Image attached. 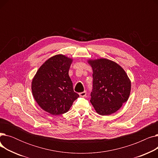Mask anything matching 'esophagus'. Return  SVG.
I'll use <instances>...</instances> for the list:
<instances>
[{
    "label": "esophagus",
    "instance_id": "34e87169",
    "mask_svg": "<svg viewBox=\"0 0 158 158\" xmlns=\"http://www.w3.org/2000/svg\"><path fill=\"white\" fill-rule=\"evenodd\" d=\"M79 95H80V97H85L86 95V91H84L83 92L79 93Z\"/></svg>",
    "mask_w": 158,
    "mask_h": 158
}]
</instances>
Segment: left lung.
<instances>
[{
	"label": "left lung",
	"instance_id": "obj_1",
	"mask_svg": "<svg viewBox=\"0 0 158 158\" xmlns=\"http://www.w3.org/2000/svg\"><path fill=\"white\" fill-rule=\"evenodd\" d=\"M93 69V88L90 102L97 113L109 115L127 102L131 81L120 65L107 59L89 60Z\"/></svg>",
	"mask_w": 158,
	"mask_h": 158
}]
</instances>
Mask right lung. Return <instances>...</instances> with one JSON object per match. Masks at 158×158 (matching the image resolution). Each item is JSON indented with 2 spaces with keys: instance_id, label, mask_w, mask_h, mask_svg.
Instances as JSON below:
<instances>
[{
  "instance_id": "right-lung-1",
  "label": "right lung",
  "mask_w": 158,
  "mask_h": 158,
  "mask_svg": "<svg viewBox=\"0 0 158 158\" xmlns=\"http://www.w3.org/2000/svg\"><path fill=\"white\" fill-rule=\"evenodd\" d=\"M72 60L62 54L49 58L37 71L32 81V92L38 104L53 115L67 112L79 97L69 76Z\"/></svg>"
}]
</instances>
